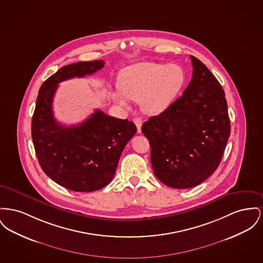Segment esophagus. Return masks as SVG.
<instances>
[{
  "instance_id": "34e87169",
  "label": "esophagus",
  "mask_w": 263,
  "mask_h": 263,
  "mask_svg": "<svg viewBox=\"0 0 263 263\" xmlns=\"http://www.w3.org/2000/svg\"><path fill=\"white\" fill-rule=\"evenodd\" d=\"M134 123L136 125V127H137V131H138V133H141V127H142V119L140 118V117H135L134 118Z\"/></svg>"
}]
</instances>
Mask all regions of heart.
I'll list each match as a JSON object with an SVG mask.
<instances>
[{"label": "heart", "instance_id": "1", "mask_svg": "<svg viewBox=\"0 0 263 263\" xmlns=\"http://www.w3.org/2000/svg\"><path fill=\"white\" fill-rule=\"evenodd\" d=\"M185 81V70L177 63L139 62L120 72L119 87L122 93H115L114 98L122 106H127L126 97L142 103L147 114L157 115L170 107Z\"/></svg>", "mask_w": 263, "mask_h": 263}]
</instances>
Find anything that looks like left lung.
<instances>
[{
	"instance_id": "left-lung-1",
	"label": "left lung",
	"mask_w": 263,
	"mask_h": 263,
	"mask_svg": "<svg viewBox=\"0 0 263 263\" xmlns=\"http://www.w3.org/2000/svg\"><path fill=\"white\" fill-rule=\"evenodd\" d=\"M190 58L193 78L183 95L142 126L155 176L175 189L206 180L217 169L231 134L222 87L200 60Z\"/></svg>"
}]
</instances>
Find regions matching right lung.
Here are the masks:
<instances>
[{"label": "right lung", "instance_id": "1", "mask_svg": "<svg viewBox=\"0 0 263 263\" xmlns=\"http://www.w3.org/2000/svg\"><path fill=\"white\" fill-rule=\"evenodd\" d=\"M103 61L65 65L43 83L31 120V138L43 171L73 192H93L112 181L124 147L137 132L132 121L96 110L85 121L63 126L53 117L52 100L59 83L93 74Z\"/></svg>", "mask_w": 263, "mask_h": 263}]
</instances>
